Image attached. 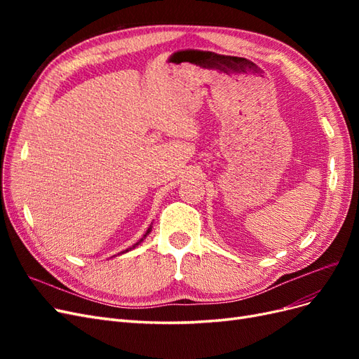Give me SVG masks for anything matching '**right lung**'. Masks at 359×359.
Returning <instances> with one entry per match:
<instances>
[{"mask_svg":"<svg viewBox=\"0 0 359 359\" xmlns=\"http://www.w3.org/2000/svg\"><path fill=\"white\" fill-rule=\"evenodd\" d=\"M151 229H153V227H151V226H149V227H148V231H147V233H145V235H144V236H142V238H140V241H139V243H136V244H135V245H133V247H130V248H127V250H124V252H121V255H123V253H126V252H128V250H132V248H135V247H136V245H139V244H140V243H142V241H144V238H145V236H147V235H148V233H149V232H151Z\"/></svg>","mask_w":359,"mask_h":359,"instance_id":"obj_1","label":"right lung"}]
</instances>
